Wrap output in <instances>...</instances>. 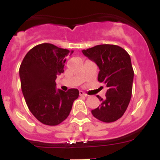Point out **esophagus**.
<instances>
[{"instance_id": "obj_1", "label": "esophagus", "mask_w": 160, "mask_h": 160, "mask_svg": "<svg viewBox=\"0 0 160 160\" xmlns=\"http://www.w3.org/2000/svg\"><path fill=\"white\" fill-rule=\"evenodd\" d=\"M80 93V96H85V97L88 96V94H87V93H85L83 91H82V90H80V93Z\"/></svg>"}]
</instances>
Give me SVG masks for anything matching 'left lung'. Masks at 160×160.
I'll use <instances>...</instances> for the list:
<instances>
[{
    "instance_id": "1",
    "label": "left lung",
    "mask_w": 160,
    "mask_h": 160,
    "mask_svg": "<svg viewBox=\"0 0 160 160\" xmlns=\"http://www.w3.org/2000/svg\"><path fill=\"white\" fill-rule=\"evenodd\" d=\"M85 56L99 67L98 80L108 88L105 98L98 95L99 107L91 113L104 122H113L122 117L132 98L134 71L129 54L115 45H98L82 50Z\"/></svg>"
}]
</instances>
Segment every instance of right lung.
<instances>
[{
	"label": "right lung",
	"instance_id": "obj_1",
	"mask_svg": "<svg viewBox=\"0 0 160 160\" xmlns=\"http://www.w3.org/2000/svg\"><path fill=\"white\" fill-rule=\"evenodd\" d=\"M73 51L42 43L28 52L19 69L21 87L32 114L42 124L57 125L70 114L79 97L77 89L56 90V79L64 72L67 58Z\"/></svg>",
	"mask_w": 160,
	"mask_h": 160
}]
</instances>
